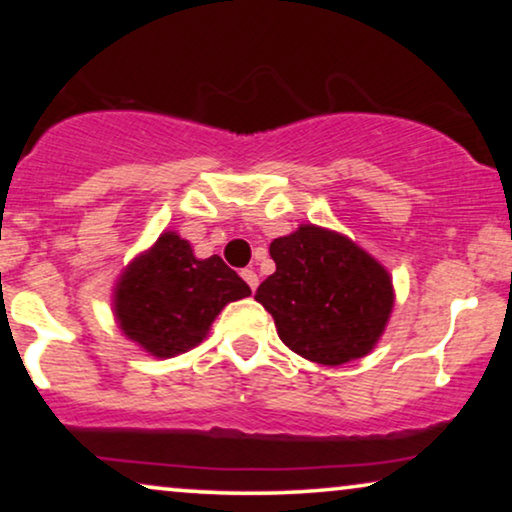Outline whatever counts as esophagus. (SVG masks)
Listing matches in <instances>:
<instances>
[{
  "instance_id": "1",
  "label": "esophagus",
  "mask_w": 512,
  "mask_h": 512,
  "mask_svg": "<svg viewBox=\"0 0 512 512\" xmlns=\"http://www.w3.org/2000/svg\"><path fill=\"white\" fill-rule=\"evenodd\" d=\"M240 275H242L244 282L249 284V289H251V291H256V286H258V275H256V272H254V270H249V268H244V270L240 272Z\"/></svg>"
}]
</instances>
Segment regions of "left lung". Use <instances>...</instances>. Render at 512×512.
<instances>
[{"instance_id": "8db88e82", "label": "left lung", "mask_w": 512, "mask_h": 512, "mask_svg": "<svg viewBox=\"0 0 512 512\" xmlns=\"http://www.w3.org/2000/svg\"><path fill=\"white\" fill-rule=\"evenodd\" d=\"M277 270L256 289L282 342L303 359L342 366L375 347L394 291L387 270L352 240L317 226L270 244Z\"/></svg>"}]
</instances>
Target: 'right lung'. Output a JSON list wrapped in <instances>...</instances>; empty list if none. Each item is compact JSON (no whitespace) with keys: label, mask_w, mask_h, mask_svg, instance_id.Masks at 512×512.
Returning a JSON list of instances; mask_svg holds the SVG:
<instances>
[{"label":"right lung","mask_w":512,"mask_h":512,"mask_svg":"<svg viewBox=\"0 0 512 512\" xmlns=\"http://www.w3.org/2000/svg\"><path fill=\"white\" fill-rule=\"evenodd\" d=\"M251 289L219 256H193L177 233H163L125 270L116 289L118 326L153 356H174L202 342L230 300Z\"/></svg>","instance_id":"add662e5"}]
</instances>
